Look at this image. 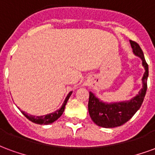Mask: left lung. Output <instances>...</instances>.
Returning a JSON list of instances; mask_svg holds the SVG:
<instances>
[{
    "label": "left lung",
    "instance_id": "left-lung-1",
    "mask_svg": "<svg viewBox=\"0 0 155 155\" xmlns=\"http://www.w3.org/2000/svg\"><path fill=\"white\" fill-rule=\"evenodd\" d=\"M134 55L140 57L142 65L144 68V73L142 77V88L139 93L130 101L120 102H104L90 91L88 103L89 114L93 122L98 126L103 128H114L122 125L134 116L140 110L143 103L147 91V80L149 76V67L147 64L141 48L136 42L130 41Z\"/></svg>",
    "mask_w": 155,
    "mask_h": 155
}]
</instances>
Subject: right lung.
I'll list each match as a JSON object with an SVG mask.
<instances>
[{"label":"right lung","mask_w":155,"mask_h":155,"mask_svg":"<svg viewBox=\"0 0 155 155\" xmlns=\"http://www.w3.org/2000/svg\"><path fill=\"white\" fill-rule=\"evenodd\" d=\"M71 94H72V91H71V92L67 94V96L65 98V100H64V103L62 104V106H61L59 110L53 112V113L47 114H45V115H41V116H35V115H32V114H28L27 113H25V111H21V113L24 114L29 120H31L33 123L38 124H52L62 115V114H63V112H64V110L65 104L67 103L69 98L71 97Z\"/></svg>","instance_id":"add662e5"}]
</instances>
